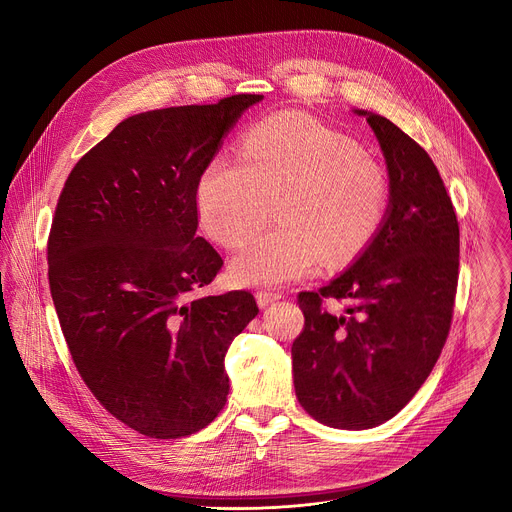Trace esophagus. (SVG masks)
<instances>
[{"mask_svg": "<svg viewBox=\"0 0 512 512\" xmlns=\"http://www.w3.org/2000/svg\"><path fill=\"white\" fill-rule=\"evenodd\" d=\"M255 299H257V305H259V307H267V305H272L274 301L282 299V294L276 292V290H259V292L255 294Z\"/></svg>", "mask_w": 512, "mask_h": 512, "instance_id": "34e87169", "label": "esophagus"}]
</instances>
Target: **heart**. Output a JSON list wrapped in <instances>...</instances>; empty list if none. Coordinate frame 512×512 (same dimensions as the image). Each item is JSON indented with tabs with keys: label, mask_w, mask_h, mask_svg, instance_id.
<instances>
[{
	"label": "heart",
	"mask_w": 512,
	"mask_h": 512,
	"mask_svg": "<svg viewBox=\"0 0 512 512\" xmlns=\"http://www.w3.org/2000/svg\"><path fill=\"white\" fill-rule=\"evenodd\" d=\"M274 203L278 226L242 245L232 276L245 286H280L326 263L357 257L382 228L388 182L359 143L303 114H274L242 139L240 159L213 157L197 182L205 230L234 247Z\"/></svg>",
	"instance_id": "heart-1"
}]
</instances>
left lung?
<instances>
[{
  "mask_svg": "<svg viewBox=\"0 0 512 512\" xmlns=\"http://www.w3.org/2000/svg\"><path fill=\"white\" fill-rule=\"evenodd\" d=\"M390 176L382 228L319 290L299 292L305 328L292 342L294 392L317 421L369 429L392 419L432 373L459 284V222L438 168L409 134L357 110ZM328 300H344L342 314Z\"/></svg>",
  "mask_w": 512,
  "mask_h": 512,
  "instance_id": "8db88e82",
  "label": "left lung"
}]
</instances>
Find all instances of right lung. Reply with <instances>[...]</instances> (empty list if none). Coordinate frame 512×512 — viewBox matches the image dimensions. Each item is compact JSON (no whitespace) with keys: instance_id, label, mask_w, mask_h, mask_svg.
Returning <instances> with one entry per match:
<instances>
[{"instance_id":"obj_1","label":"right lung","mask_w":512,"mask_h":512,"mask_svg":"<svg viewBox=\"0 0 512 512\" xmlns=\"http://www.w3.org/2000/svg\"><path fill=\"white\" fill-rule=\"evenodd\" d=\"M263 95L130 116L72 168L47 238L49 290L80 378L147 438L209 425L224 357L259 313L249 290L197 297L224 259L197 236V182Z\"/></svg>"}]
</instances>
